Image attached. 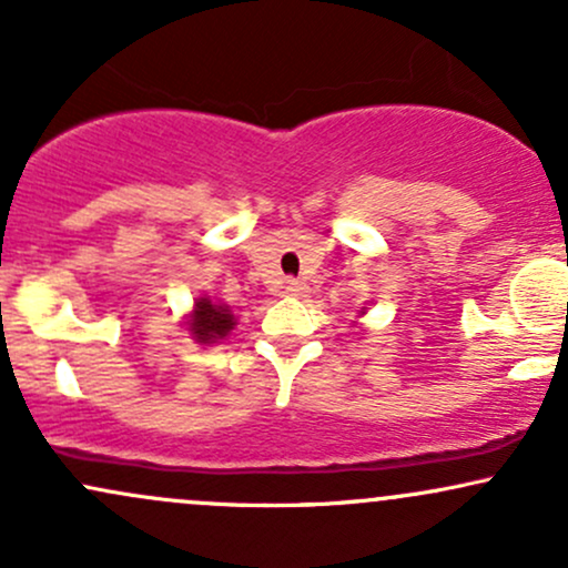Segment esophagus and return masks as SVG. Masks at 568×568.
Instances as JSON below:
<instances>
[{"label":"esophagus","instance_id":"esophagus-1","mask_svg":"<svg viewBox=\"0 0 568 568\" xmlns=\"http://www.w3.org/2000/svg\"><path fill=\"white\" fill-rule=\"evenodd\" d=\"M285 293H288V296L302 298V296H306V293H310V288H306L304 283H298V280H285Z\"/></svg>","mask_w":568,"mask_h":568}]
</instances>
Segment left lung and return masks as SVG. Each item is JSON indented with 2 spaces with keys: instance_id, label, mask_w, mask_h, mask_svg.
<instances>
[{
  "instance_id": "obj_1",
  "label": "left lung",
  "mask_w": 568,
  "mask_h": 568,
  "mask_svg": "<svg viewBox=\"0 0 568 568\" xmlns=\"http://www.w3.org/2000/svg\"><path fill=\"white\" fill-rule=\"evenodd\" d=\"M357 315H366V306H363V310H361V312H357Z\"/></svg>"
}]
</instances>
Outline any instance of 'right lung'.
I'll return each mask as SVG.
<instances>
[{"instance_id": "right-lung-1", "label": "right lung", "mask_w": 568, "mask_h": 568, "mask_svg": "<svg viewBox=\"0 0 568 568\" xmlns=\"http://www.w3.org/2000/svg\"><path fill=\"white\" fill-rule=\"evenodd\" d=\"M234 325H237V317H234L230 304L216 302V298L205 296V293L194 298L192 312L184 317V328L197 344L224 342L234 331Z\"/></svg>"}]
</instances>
